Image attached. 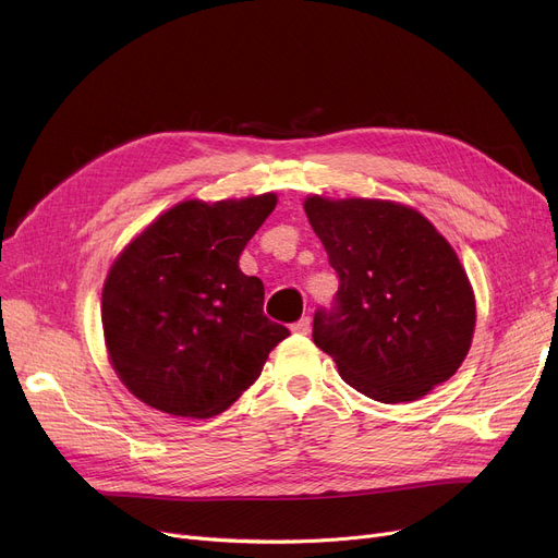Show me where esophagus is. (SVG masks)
<instances>
[{
    "instance_id": "obj_1",
    "label": "esophagus",
    "mask_w": 558,
    "mask_h": 558,
    "mask_svg": "<svg viewBox=\"0 0 558 558\" xmlns=\"http://www.w3.org/2000/svg\"><path fill=\"white\" fill-rule=\"evenodd\" d=\"M310 326H312V318L310 316H303V318H299L294 326H291V330H294L296 335H307L310 332Z\"/></svg>"
}]
</instances>
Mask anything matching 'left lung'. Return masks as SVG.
Segmentation results:
<instances>
[{"label": "left lung", "mask_w": 558, "mask_h": 558, "mask_svg": "<svg viewBox=\"0 0 558 558\" xmlns=\"http://www.w3.org/2000/svg\"><path fill=\"white\" fill-rule=\"evenodd\" d=\"M305 213L339 278L312 339L343 383L409 402L452 377L471 348L475 296L444 234L391 201L310 196Z\"/></svg>", "instance_id": "left-lung-1"}]
</instances>
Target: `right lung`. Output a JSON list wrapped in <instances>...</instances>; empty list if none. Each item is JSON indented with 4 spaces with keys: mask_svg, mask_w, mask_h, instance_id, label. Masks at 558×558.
<instances>
[{
    "mask_svg": "<svg viewBox=\"0 0 558 558\" xmlns=\"http://www.w3.org/2000/svg\"><path fill=\"white\" fill-rule=\"evenodd\" d=\"M276 203V194L179 203L114 259L101 324L117 375L142 402L171 416H217L289 337L264 316L262 280L240 269Z\"/></svg>",
    "mask_w": 558,
    "mask_h": 558,
    "instance_id": "obj_1",
    "label": "right lung"
}]
</instances>
